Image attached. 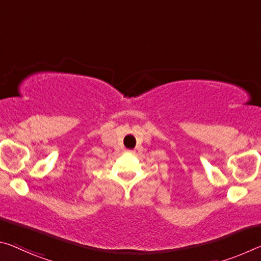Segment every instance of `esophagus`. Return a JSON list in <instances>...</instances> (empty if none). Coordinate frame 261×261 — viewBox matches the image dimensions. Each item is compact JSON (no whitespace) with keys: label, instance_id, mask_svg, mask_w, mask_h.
<instances>
[{"label":"esophagus","instance_id":"obj_1","mask_svg":"<svg viewBox=\"0 0 261 261\" xmlns=\"http://www.w3.org/2000/svg\"><path fill=\"white\" fill-rule=\"evenodd\" d=\"M125 152H127V153H135V151H134V150H126Z\"/></svg>","mask_w":261,"mask_h":261}]
</instances>
